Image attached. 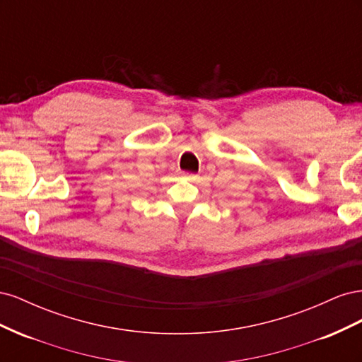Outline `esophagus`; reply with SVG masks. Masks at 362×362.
I'll return each mask as SVG.
<instances>
[{"label": "esophagus", "mask_w": 362, "mask_h": 362, "mask_svg": "<svg viewBox=\"0 0 362 362\" xmlns=\"http://www.w3.org/2000/svg\"><path fill=\"white\" fill-rule=\"evenodd\" d=\"M182 177H184V178H187V180L194 181L196 178H198V175H196V173H192V172H182Z\"/></svg>", "instance_id": "obj_1"}]
</instances>
